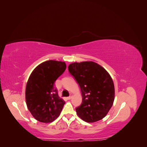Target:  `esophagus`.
Segmentation results:
<instances>
[{
    "label": "esophagus",
    "instance_id": "1",
    "mask_svg": "<svg viewBox=\"0 0 147 147\" xmlns=\"http://www.w3.org/2000/svg\"><path fill=\"white\" fill-rule=\"evenodd\" d=\"M67 99L68 100H70V99H72V96H69V97H68L67 98Z\"/></svg>",
    "mask_w": 147,
    "mask_h": 147
}]
</instances>
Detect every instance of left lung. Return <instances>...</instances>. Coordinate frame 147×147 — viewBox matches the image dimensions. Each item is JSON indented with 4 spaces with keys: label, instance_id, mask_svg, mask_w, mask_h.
<instances>
[{
    "label": "left lung",
    "instance_id": "8db88e82",
    "mask_svg": "<svg viewBox=\"0 0 147 147\" xmlns=\"http://www.w3.org/2000/svg\"><path fill=\"white\" fill-rule=\"evenodd\" d=\"M68 69L82 91V103L76 108L78 116L88 123L104 118L115 99L114 84L109 74L92 61L72 63Z\"/></svg>",
    "mask_w": 147,
    "mask_h": 147
}]
</instances>
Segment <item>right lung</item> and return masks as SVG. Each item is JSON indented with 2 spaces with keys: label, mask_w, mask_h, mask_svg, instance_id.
Masks as SVG:
<instances>
[{
  "label": "right lung",
  "mask_w": 147,
  "mask_h": 147,
  "mask_svg": "<svg viewBox=\"0 0 147 147\" xmlns=\"http://www.w3.org/2000/svg\"><path fill=\"white\" fill-rule=\"evenodd\" d=\"M66 69L64 62L50 60L31 73L26 88L28 108L37 121L51 123L59 116L65 104L58 96L55 82Z\"/></svg>",
  "instance_id": "right-lung-1"
}]
</instances>
